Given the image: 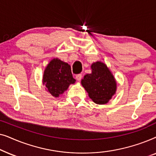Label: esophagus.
<instances>
[{
  "instance_id": "1",
  "label": "esophagus",
  "mask_w": 156,
  "mask_h": 156,
  "mask_svg": "<svg viewBox=\"0 0 156 156\" xmlns=\"http://www.w3.org/2000/svg\"><path fill=\"white\" fill-rule=\"evenodd\" d=\"M82 77V75L81 74H76V80L77 81H80Z\"/></svg>"
}]
</instances>
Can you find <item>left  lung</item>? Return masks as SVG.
I'll list each match as a JSON object with an SVG mask.
<instances>
[{
  "label": "left lung",
  "instance_id": "8db88e82",
  "mask_svg": "<svg viewBox=\"0 0 156 156\" xmlns=\"http://www.w3.org/2000/svg\"><path fill=\"white\" fill-rule=\"evenodd\" d=\"M91 73L81 81L90 99L97 104H106L116 94L117 84L115 77L105 63L101 61L91 65Z\"/></svg>",
  "mask_w": 156,
  "mask_h": 156
}]
</instances>
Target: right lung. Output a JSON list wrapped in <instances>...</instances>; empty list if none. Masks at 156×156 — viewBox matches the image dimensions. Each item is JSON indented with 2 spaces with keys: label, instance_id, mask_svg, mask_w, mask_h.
Returning <instances> with one entry per match:
<instances>
[{
  "label": "right lung",
  "instance_id": "1",
  "mask_svg": "<svg viewBox=\"0 0 156 156\" xmlns=\"http://www.w3.org/2000/svg\"><path fill=\"white\" fill-rule=\"evenodd\" d=\"M75 82L70 65L58 58L52 59L49 62L42 76V84L47 91L55 98L62 94L69 85Z\"/></svg>",
  "mask_w": 156,
  "mask_h": 156
}]
</instances>
